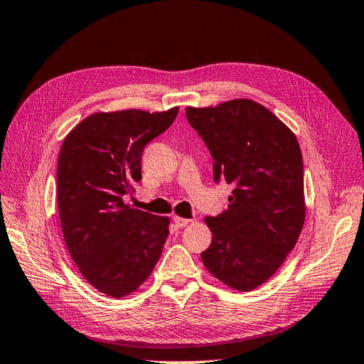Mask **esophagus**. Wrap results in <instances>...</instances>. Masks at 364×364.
<instances>
[{
  "label": "esophagus",
  "instance_id": "esophagus-1",
  "mask_svg": "<svg viewBox=\"0 0 364 364\" xmlns=\"http://www.w3.org/2000/svg\"><path fill=\"white\" fill-rule=\"evenodd\" d=\"M173 222H174V225L178 226V228H185L186 225H188V223L191 222V220H190V218H183V217H178V215H176V217L173 218Z\"/></svg>",
  "mask_w": 364,
  "mask_h": 364
}]
</instances>
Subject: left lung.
<instances>
[{
	"mask_svg": "<svg viewBox=\"0 0 364 364\" xmlns=\"http://www.w3.org/2000/svg\"><path fill=\"white\" fill-rule=\"evenodd\" d=\"M214 159V181L234 185L230 205L206 217L213 241L203 266L238 291L266 282L296 246L305 222L304 164L293 132L267 107L235 98L186 107Z\"/></svg>",
	"mask_w": 364,
	"mask_h": 364,
	"instance_id": "left-lung-1",
	"label": "left lung"
}]
</instances>
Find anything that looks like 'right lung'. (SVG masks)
Masks as SVG:
<instances>
[{
	"instance_id": "add662e5",
	"label": "right lung",
	"mask_w": 364,
	"mask_h": 364,
	"mask_svg": "<svg viewBox=\"0 0 364 364\" xmlns=\"http://www.w3.org/2000/svg\"><path fill=\"white\" fill-rule=\"evenodd\" d=\"M179 107L127 109L82 119L58 161V206L65 245L83 278L112 297L138 290L155 269L170 218L123 202L141 181V156L167 130Z\"/></svg>"
}]
</instances>
